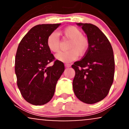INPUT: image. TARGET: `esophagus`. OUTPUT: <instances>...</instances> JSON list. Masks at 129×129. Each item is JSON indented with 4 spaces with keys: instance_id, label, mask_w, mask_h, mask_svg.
Masks as SVG:
<instances>
[{
    "instance_id": "34e87169",
    "label": "esophagus",
    "mask_w": 129,
    "mask_h": 129,
    "mask_svg": "<svg viewBox=\"0 0 129 129\" xmlns=\"http://www.w3.org/2000/svg\"><path fill=\"white\" fill-rule=\"evenodd\" d=\"M71 66V65L70 63H65V67H70Z\"/></svg>"
}]
</instances>
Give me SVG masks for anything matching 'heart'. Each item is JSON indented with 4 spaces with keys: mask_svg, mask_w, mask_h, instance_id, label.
<instances>
[{
    "mask_svg": "<svg viewBox=\"0 0 129 129\" xmlns=\"http://www.w3.org/2000/svg\"><path fill=\"white\" fill-rule=\"evenodd\" d=\"M67 39L70 40L68 45L69 50L56 54V59L62 62H70L76 59L78 54L84 55L89 47V42L78 28L74 26L67 27L59 31ZM47 45L50 51L56 53L60 49V40L56 33H51L47 39Z\"/></svg>",
    "mask_w": 129,
    "mask_h": 129,
    "instance_id": "heart-1",
    "label": "heart"
}]
</instances>
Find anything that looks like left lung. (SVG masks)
<instances>
[{
    "label": "left lung",
    "instance_id": "left-lung-1",
    "mask_svg": "<svg viewBox=\"0 0 129 129\" xmlns=\"http://www.w3.org/2000/svg\"><path fill=\"white\" fill-rule=\"evenodd\" d=\"M87 35L89 47L82 59L72 65L75 71L73 88L76 96L92 104L107 96L113 82L115 59L109 39L91 23H77Z\"/></svg>",
    "mask_w": 129,
    "mask_h": 129
}]
</instances>
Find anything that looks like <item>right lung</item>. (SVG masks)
<instances>
[{
  "label": "right lung",
  "instance_id": "obj_1",
  "mask_svg": "<svg viewBox=\"0 0 129 129\" xmlns=\"http://www.w3.org/2000/svg\"><path fill=\"white\" fill-rule=\"evenodd\" d=\"M60 25L42 24L33 27L19 43L15 58V73L20 93L35 106L51 100L57 81L64 71L62 62L55 58L47 45V39Z\"/></svg>",
  "mask_w": 129,
  "mask_h": 129
}]
</instances>
